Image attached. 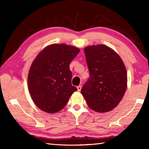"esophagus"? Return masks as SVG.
Here are the masks:
<instances>
[{"mask_svg": "<svg viewBox=\"0 0 149 149\" xmlns=\"http://www.w3.org/2000/svg\"><path fill=\"white\" fill-rule=\"evenodd\" d=\"M77 89L78 91H81V85H79V86L77 87Z\"/></svg>", "mask_w": 149, "mask_h": 149, "instance_id": "esophagus-1", "label": "esophagus"}]
</instances>
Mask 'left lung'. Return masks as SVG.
I'll return each mask as SVG.
<instances>
[{
	"label": "left lung",
	"mask_w": 149,
	"mask_h": 149,
	"mask_svg": "<svg viewBox=\"0 0 149 149\" xmlns=\"http://www.w3.org/2000/svg\"><path fill=\"white\" fill-rule=\"evenodd\" d=\"M89 78L81 93L87 104L97 112H107L116 107L127 88L125 66L120 56L104 45L85 47Z\"/></svg>",
	"instance_id": "obj_1"
}]
</instances>
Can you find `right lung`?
<instances>
[{
    "mask_svg": "<svg viewBox=\"0 0 149 149\" xmlns=\"http://www.w3.org/2000/svg\"><path fill=\"white\" fill-rule=\"evenodd\" d=\"M79 52L77 47L52 44L42 50L33 60L27 84L33 101L41 110L59 112L77 90L72 85L70 64Z\"/></svg>",
    "mask_w": 149,
    "mask_h": 149,
    "instance_id": "obj_1",
    "label": "right lung"
}]
</instances>
